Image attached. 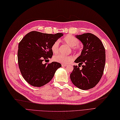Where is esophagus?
Masks as SVG:
<instances>
[{"label":"esophagus","mask_w":120,"mask_h":120,"mask_svg":"<svg viewBox=\"0 0 120 120\" xmlns=\"http://www.w3.org/2000/svg\"><path fill=\"white\" fill-rule=\"evenodd\" d=\"M62 67H66V66H67V65H66V64H62Z\"/></svg>","instance_id":"obj_1"}]
</instances>
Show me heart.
<instances>
[{
    "mask_svg": "<svg viewBox=\"0 0 120 120\" xmlns=\"http://www.w3.org/2000/svg\"><path fill=\"white\" fill-rule=\"evenodd\" d=\"M64 43L71 47V49L75 53H79L82 50V46L79 45V41L78 39L72 35H67L63 39ZM51 50L54 53H56L59 50V42L56 41L51 45ZM53 60L57 62L63 64H67L71 62L73 58L71 56H64L61 54H56L53 57Z\"/></svg>",
    "mask_w": 120,
    "mask_h": 120,
    "instance_id": "heart-1",
    "label": "heart"
}]
</instances>
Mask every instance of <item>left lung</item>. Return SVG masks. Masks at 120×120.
Listing matches in <instances>:
<instances>
[{
	"mask_svg": "<svg viewBox=\"0 0 120 120\" xmlns=\"http://www.w3.org/2000/svg\"><path fill=\"white\" fill-rule=\"evenodd\" d=\"M83 44L81 55L75 61L70 79L74 85L82 90L94 87L102 76L105 65V49L102 42L96 35L85 33L76 35ZM84 64V65L82 64ZM82 65V69H79Z\"/></svg>",
	"mask_w": 120,
	"mask_h": 120,
	"instance_id": "8db88e82",
	"label": "left lung"
}]
</instances>
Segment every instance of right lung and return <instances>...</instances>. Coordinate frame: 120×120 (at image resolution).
Listing matches in <instances>:
<instances>
[{
    "instance_id": "right-lung-1",
    "label": "right lung",
    "mask_w": 120,
    "mask_h": 120,
    "mask_svg": "<svg viewBox=\"0 0 120 120\" xmlns=\"http://www.w3.org/2000/svg\"><path fill=\"white\" fill-rule=\"evenodd\" d=\"M63 35L32 31L22 38L18 45V62L22 76L31 86L41 87L49 82L60 63H43L52 57V44Z\"/></svg>"
}]
</instances>
